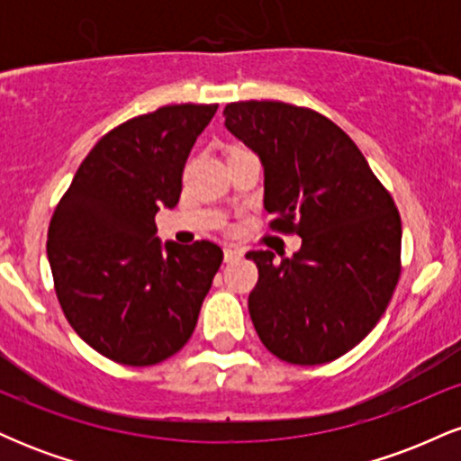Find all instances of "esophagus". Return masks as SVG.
I'll use <instances>...</instances> for the list:
<instances>
[{
  "mask_svg": "<svg viewBox=\"0 0 461 461\" xmlns=\"http://www.w3.org/2000/svg\"><path fill=\"white\" fill-rule=\"evenodd\" d=\"M240 256H242L240 249L227 247L225 251H223V260H225V262H234V260H238V258H240Z\"/></svg>",
  "mask_w": 461,
  "mask_h": 461,
  "instance_id": "esophagus-1",
  "label": "esophagus"
}]
</instances>
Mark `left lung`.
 Instances as JSON below:
<instances>
[{
    "label": "left lung",
    "mask_w": 461,
    "mask_h": 461,
    "mask_svg": "<svg viewBox=\"0 0 461 461\" xmlns=\"http://www.w3.org/2000/svg\"><path fill=\"white\" fill-rule=\"evenodd\" d=\"M225 128L258 153L273 230L301 236L293 258L249 251V314L279 359L314 366L345 356L377 325L401 273V216L357 145L310 108L238 102Z\"/></svg>",
    "instance_id": "1"
}]
</instances>
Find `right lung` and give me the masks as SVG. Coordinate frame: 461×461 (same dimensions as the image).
<instances>
[{
	"label": "right lung",
	"instance_id": "right-lung-1",
	"mask_svg": "<svg viewBox=\"0 0 461 461\" xmlns=\"http://www.w3.org/2000/svg\"><path fill=\"white\" fill-rule=\"evenodd\" d=\"M219 105H164L125 121L79 164L56 205L47 258L60 308L108 359L151 366L193 336L223 251L162 245L156 214L176 208L194 140Z\"/></svg>",
	"mask_w": 461,
	"mask_h": 461
}]
</instances>
